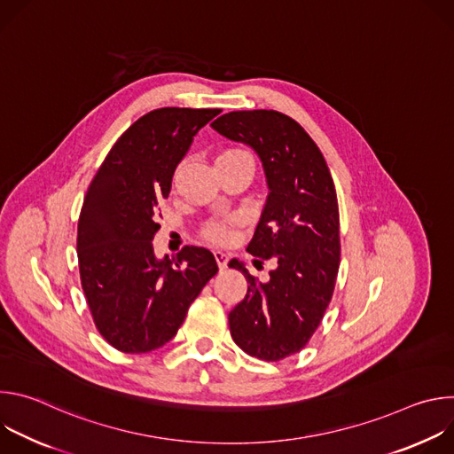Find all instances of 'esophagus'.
<instances>
[{"instance_id": "esophagus-1", "label": "esophagus", "mask_w": 454, "mask_h": 454, "mask_svg": "<svg viewBox=\"0 0 454 454\" xmlns=\"http://www.w3.org/2000/svg\"><path fill=\"white\" fill-rule=\"evenodd\" d=\"M214 256H215V261H217V264H219V268H221V270H224V268L228 266L230 256H228L224 251H215V253H214Z\"/></svg>"}]
</instances>
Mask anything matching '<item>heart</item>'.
Returning a JSON list of instances; mask_svg holds the SVG:
<instances>
[{
  "label": "heart",
  "mask_w": 454,
  "mask_h": 454,
  "mask_svg": "<svg viewBox=\"0 0 454 454\" xmlns=\"http://www.w3.org/2000/svg\"><path fill=\"white\" fill-rule=\"evenodd\" d=\"M230 153V151H226ZM231 231H230V224L224 221H212L203 228V237L210 242H217V244H224L228 242Z\"/></svg>",
  "instance_id": "b5f03b06"
}]
</instances>
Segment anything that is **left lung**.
Wrapping results in <instances>:
<instances>
[{
  "instance_id": "obj_1",
  "label": "left lung",
  "mask_w": 454,
  "mask_h": 454,
  "mask_svg": "<svg viewBox=\"0 0 454 454\" xmlns=\"http://www.w3.org/2000/svg\"><path fill=\"white\" fill-rule=\"evenodd\" d=\"M212 127L261 156L270 196L247 251L277 268L230 312L233 341L251 357L280 361L300 352L325 314L340 270V208L325 158L291 116L273 109L231 111ZM256 262V261H254Z\"/></svg>"
}]
</instances>
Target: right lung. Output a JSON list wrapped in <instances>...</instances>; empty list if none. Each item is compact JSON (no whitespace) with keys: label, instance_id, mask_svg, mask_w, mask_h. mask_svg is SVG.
<instances>
[{"label":"right lung","instance_id":"obj_1","mask_svg":"<svg viewBox=\"0 0 454 454\" xmlns=\"http://www.w3.org/2000/svg\"><path fill=\"white\" fill-rule=\"evenodd\" d=\"M219 109L161 107L116 140L84 196L77 226L82 291L100 336L125 354L170 341L192 301L219 271L214 254L184 246L158 261L153 239L172 176Z\"/></svg>","mask_w":454,"mask_h":454}]
</instances>
